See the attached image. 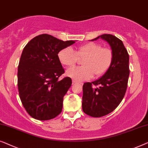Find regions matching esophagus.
Returning a JSON list of instances; mask_svg holds the SVG:
<instances>
[{
  "label": "esophagus",
  "mask_w": 148,
  "mask_h": 148,
  "mask_svg": "<svg viewBox=\"0 0 148 148\" xmlns=\"http://www.w3.org/2000/svg\"><path fill=\"white\" fill-rule=\"evenodd\" d=\"M76 83H78V82H77V81L74 80H72V84H76Z\"/></svg>",
  "instance_id": "34e87169"
}]
</instances>
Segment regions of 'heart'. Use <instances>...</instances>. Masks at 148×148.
<instances>
[{
  "mask_svg": "<svg viewBox=\"0 0 148 148\" xmlns=\"http://www.w3.org/2000/svg\"><path fill=\"white\" fill-rule=\"evenodd\" d=\"M58 56L62 65L68 67L74 66L78 58H84L82 61L84 66L70 68L66 72L68 76L78 82L89 80L94 74L97 77L103 76L113 61V50L97 43L80 45L76 51L70 47H64L58 52Z\"/></svg>",
  "mask_w": 148,
  "mask_h": 148,
  "instance_id": "heart-1",
  "label": "heart"
}]
</instances>
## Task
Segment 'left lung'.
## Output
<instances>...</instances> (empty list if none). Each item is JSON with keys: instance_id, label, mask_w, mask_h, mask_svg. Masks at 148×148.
<instances>
[{"instance_id": "1", "label": "left lung", "mask_w": 148, "mask_h": 148, "mask_svg": "<svg viewBox=\"0 0 148 148\" xmlns=\"http://www.w3.org/2000/svg\"><path fill=\"white\" fill-rule=\"evenodd\" d=\"M99 38L109 43L113 52V61L103 76L83 85L82 110L93 117L107 115L118 107L125 94L130 76V57L122 41L111 34L100 35L91 41Z\"/></svg>"}]
</instances>
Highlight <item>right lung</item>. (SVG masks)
<instances>
[{"instance_id":"obj_1","label":"right lung","mask_w":148,"mask_h":148,"mask_svg":"<svg viewBox=\"0 0 148 148\" xmlns=\"http://www.w3.org/2000/svg\"><path fill=\"white\" fill-rule=\"evenodd\" d=\"M74 43L41 34L24 47L18 66V93L26 111L35 119L49 120L62 112L64 97L72 80L65 77L58 80L64 69L58 54Z\"/></svg>"}]
</instances>
